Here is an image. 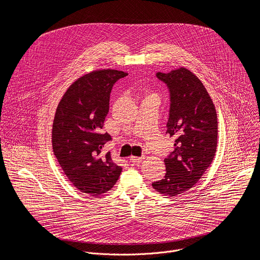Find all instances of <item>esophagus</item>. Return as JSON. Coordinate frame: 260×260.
Segmentation results:
<instances>
[{
    "instance_id": "obj_1",
    "label": "esophagus",
    "mask_w": 260,
    "mask_h": 260,
    "mask_svg": "<svg viewBox=\"0 0 260 260\" xmlns=\"http://www.w3.org/2000/svg\"><path fill=\"white\" fill-rule=\"evenodd\" d=\"M145 157L144 156H131L129 157V161L132 162V164H138V162H141L143 159H144Z\"/></svg>"
}]
</instances>
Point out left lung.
<instances>
[{"label": "left lung", "mask_w": 260, "mask_h": 260, "mask_svg": "<svg viewBox=\"0 0 260 260\" xmlns=\"http://www.w3.org/2000/svg\"><path fill=\"white\" fill-rule=\"evenodd\" d=\"M170 92L167 134L175 148L165 158L166 175L152 186L175 197L190 189L212 164L217 148L218 122L215 106L202 81L185 68L156 73Z\"/></svg>", "instance_id": "1"}]
</instances>
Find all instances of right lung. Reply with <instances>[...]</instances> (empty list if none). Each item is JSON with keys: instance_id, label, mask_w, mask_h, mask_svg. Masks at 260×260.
Listing matches in <instances>:
<instances>
[{"instance_id": "1", "label": "right lung", "mask_w": 260, "mask_h": 260, "mask_svg": "<svg viewBox=\"0 0 260 260\" xmlns=\"http://www.w3.org/2000/svg\"><path fill=\"white\" fill-rule=\"evenodd\" d=\"M127 74L100 70L74 82L60 100L52 125L54 155L74 186L84 193L100 196L117 182L121 167L110 152H102L112 140L103 133L113 85Z\"/></svg>"}]
</instances>
